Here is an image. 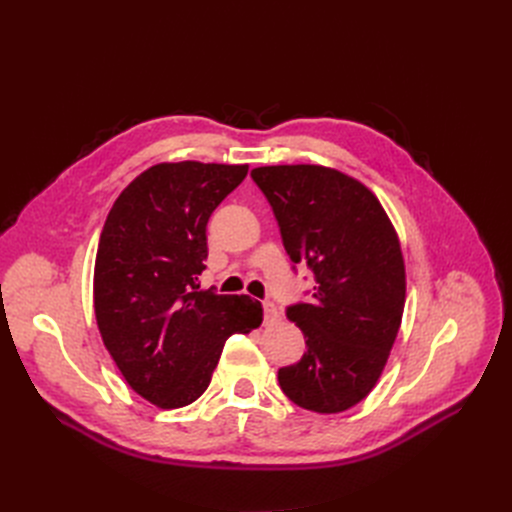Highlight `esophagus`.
<instances>
[{
    "instance_id": "esophagus-1",
    "label": "esophagus",
    "mask_w": 512,
    "mask_h": 512,
    "mask_svg": "<svg viewBox=\"0 0 512 512\" xmlns=\"http://www.w3.org/2000/svg\"><path fill=\"white\" fill-rule=\"evenodd\" d=\"M278 319H280V313H278L276 305L270 303V301H263V321H265V324H274V321H278Z\"/></svg>"
}]
</instances>
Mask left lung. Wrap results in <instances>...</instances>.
<instances>
[{"label": "left lung", "mask_w": 512, "mask_h": 512, "mask_svg": "<svg viewBox=\"0 0 512 512\" xmlns=\"http://www.w3.org/2000/svg\"><path fill=\"white\" fill-rule=\"evenodd\" d=\"M251 178L290 261L315 278L311 301L286 309L307 353L278 371L280 388L307 411L342 413L378 384L400 328L407 276L396 230L378 197L338 170L263 166Z\"/></svg>", "instance_id": "left-lung-1"}]
</instances>
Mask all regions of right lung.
Segmentation results:
<instances>
[{
	"instance_id": "add662e5",
	"label": "right lung",
	"mask_w": 512,
	"mask_h": 512,
	"mask_svg": "<svg viewBox=\"0 0 512 512\" xmlns=\"http://www.w3.org/2000/svg\"><path fill=\"white\" fill-rule=\"evenodd\" d=\"M247 172V164H157L107 213L93 276L97 328L128 386L159 409L195 402L226 340L263 321L247 294L199 288L209 215Z\"/></svg>"
}]
</instances>
